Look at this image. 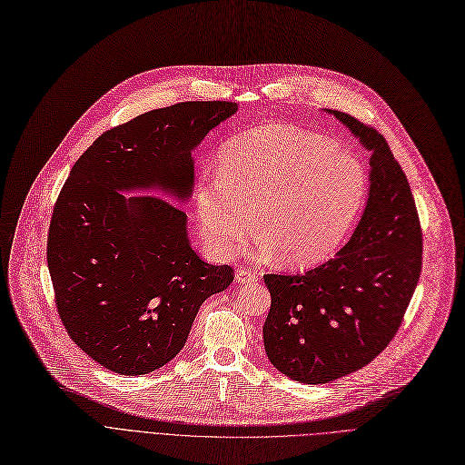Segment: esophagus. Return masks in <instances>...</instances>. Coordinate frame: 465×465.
<instances>
[{"mask_svg": "<svg viewBox=\"0 0 465 465\" xmlns=\"http://www.w3.org/2000/svg\"><path fill=\"white\" fill-rule=\"evenodd\" d=\"M259 280V274L253 272L252 269H246V267H240L236 271V282L238 283H255Z\"/></svg>", "mask_w": 465, "mask_h": 465, "instance_id": "obj_1", "label": "esophagus"}]
</instances>
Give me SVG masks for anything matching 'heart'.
I'll return each mask as SVG.
<instances>
[{"mask_svg":"<svg viewBox=\"0 0 465 465\" xmlns=\"http://www.w3.org/2000/svg\"><path fill=\"white\" fill-rule=\"evenodd\" d=\"M367 193V170L356 154L318 132L271 124L223 145L219 175L198 185L196 217L217 257L240 252L255 215L261 253L306 267L342 244Z\"/></svg>","mask_w":465,"mask_h":465,"instance_id":"b5f03b06","label":"heart"}]
</instances>
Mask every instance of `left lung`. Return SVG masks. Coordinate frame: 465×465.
Segmentation results:
<instances>
[{
	"mask_svg": "<svg viewBox=\"0 0 465 465\" xmlns=\"http://www.w3.org/2000/svg\"><path fill=\"white\" fill-rule=\"evenodd\" d=\"M335 115L371 153L367 206L346 246L304 274H264L262 325L271 363L302 384H325L371 363L400 329L422 272V229L407 175L384 136Z\"/></svg>",
	"mask_w": 465,
	"mask_h": 465,
	"instance_id": "8db88e82",
	"label": "left lung"
}]
</instances>
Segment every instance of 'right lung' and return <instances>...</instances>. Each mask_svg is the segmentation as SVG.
Here are the masks:
<instances>
[{
	"instance_id": "add662e5",
	"label": "right lung",
	"mask_w": 465,
	"mask_h": 465,
	"mask_svg": "<svg viewBox=\"0 0 465 465\" xmlns=\"http://www.w3.org/2000/svg\"><path fill=\"white\" fill-rule=\"evenodd\" d=\"M236 109L182 102L107 130L58 194L47 238L56 311L70 339L109 371L136 377L166 365L201 304L234 278L229 264L196 255L172 201L191 196V151ZM147 188L171 201L120 193Z\"/></svg>"
}]
</instances>
